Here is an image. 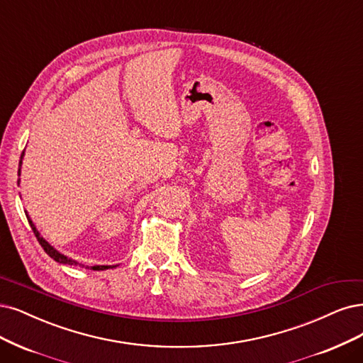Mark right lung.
Wrapping results in <instances>:
<instances>
[{"instance_id": "add662e5", "label": "right lung", "mask_w": 363, "mask_h": 363, "mask_svg": "<svg viewBox=\"0 0 363 363\" xmlns=\"http://www.w3.org/2000/svg\"><path fill=\"white\" fill-rule=\"evenodd\" d=\"M23 154L25 152H22V155H21V161H19V170H18V174L21 177V166H22V158H23ZM21 181V179H19ZM19 181H18V184H19ZM25 216H26V218H28V223H30V225H31V229H33V232H34V235H35V238H37V240L40 242V245L43 247V250L46 251V254L49 257H52L53 260L55 262H58V263H62V264H79L76 260H72V259H69L67 256H64V254H61L60 251H57L55 248H53L48 240H45L42 236H40V233H38V230L35 229V225H34V223L31 221V218H30V216H28V212H25ZM80 266V264H79ZM111 266H92L91 269L92 271H104V269H109Z\"/></svg>"}]
</instances>
